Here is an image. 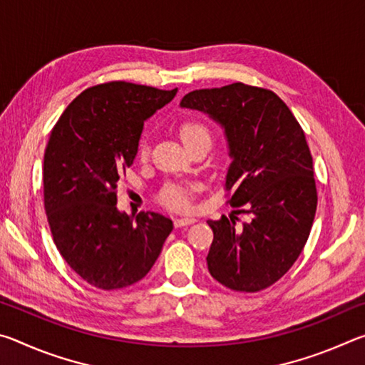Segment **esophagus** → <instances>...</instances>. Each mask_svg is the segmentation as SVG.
I'll return each instance as SVG.
<instances>
[{
    "instance_id": "obj_1",
    "label": "esophagus",
    "mask_w": 365,
    "mask_h": 365,
    "mask_svg": "<svg viewBox=\"0 0 365 365\" xmlns=\"http://www.w3.org/2000/svg\"><path fill=\"white\" fill-rule=\"evenodd\" d=\"M196 219L195 217H178L175 220V227H183V225H190V224H195Z\"/></svg>"
}]
</instances>
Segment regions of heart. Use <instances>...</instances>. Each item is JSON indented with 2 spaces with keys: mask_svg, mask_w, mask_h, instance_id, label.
I'll return each instance as SVG.
<instances>
[{
  "mask_svg": "<svg viewBox=\"0 0 365 365\" xmlns=\"http://www.w3.org/2000/svg\"><path fill=\"white\" fill-rule=\"evenodd\" d=\"M180 138L183 141V145L188 148L200 140L211 141V135H209V130L205 125H202L201 122L187 120L180 125ZM148 154H150V148H148L146 143H141L140 158L146 159ZM193 191H195L193 185L172 183V185H168V187L163 190V193H160V201H163L164 206L178 211V209H185L190 206L191 195H193Z\"/></svg>",
  "mask_w": 365,
  "mask_h": 365,
  "instance_id": "b5f03b06",
  "label": "heart"
}]
</instances>
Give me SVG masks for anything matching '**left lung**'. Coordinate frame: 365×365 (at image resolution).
<instances>
[{
	"instance_id": "8db88e82",
	"label": "left lung",
	"mask_w": 365,
	"mask_h": 365,
	"mask_svg": "<svg viewBox=\"0 0 365 365\" xmlns=\"http://www.w3.org/2000/svg\"><path fill=\"white\" fill-rule=\"evenodd\" d=\"M182 108L211 117L224 130L228 205L248 220H207L214 240L206 257L215 280L255 293L282 279L301 255L317 209L312 156L292 110L274 91L245 83L195 90Z\"/></svg>"
}]
</instances>
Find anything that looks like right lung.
<instances>
[{"label":"right lung","instance_id":"right-lung-1","mask_svg":"<svg viewBox=\"0 0 365 365\" xmlns=\"http://www.w3.org/2000/svg\"><path fill=\"white\" fill-rule=\"evenodd\" d=\"M158 90L109 82L82 91L49 135L43 160L45 211L61 256L90 285L117 289L151 270L174 228L169 217L117 209L122 170L138 151L145 120L174 100Z\"/></svg>","mask_w":365,"mask_h":365}]
</instances>
